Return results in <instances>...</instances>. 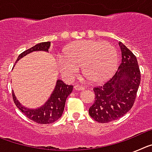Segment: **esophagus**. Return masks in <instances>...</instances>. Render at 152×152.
Wrapping results in <instances>:
<instances>
[{"label": "esophagus", "instance_id": "obj_1", "mask_svg": "<svg viewBox=\"0 0 152 152\" xmlns=\"http://www.w3.org/2000/svg\"><path fill=\"white\" fill-rule=\"evenodd\" d=\"M75 91H83L84 90V87L83 85H79V84H76V85L74 87Z\"/></svg>", "mask_w": 152, "mask_h": 152}]
</instances>
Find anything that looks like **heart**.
<instances>
[{
	"instance_id": "1",
	"label": "heart",
	"mask_w": 152,
	"mask_h": 152,
	"mask_svg": "<svg viewBox=\"0 0 152 152\" xmlns=\"http://www.w3.org/2000/svg\"><path fill=\"white\" fill-rule=\"evenodd\" d=\"M119 62L116 49L107 42L80 40L68 45L58 59L61 73L68 79L75 77L81 68L92 83H102L115 72Z\"/></svg>"
}]
</instances>
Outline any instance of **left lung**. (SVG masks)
<instances>
[{"instance_id":"8db88e82","label":"left lung","mask_w":152,"mask_h":152,"mask_svg":"<svg viewBox=\"0 0 152 152\" xmlns=\"http://www.w3.org/2000/svg\"><path fill=\"white\" fill-rule=\"evenodd\" d=\"M122 61L115 75L102 86L93 88L95 100L89 114L95 121L107 123L121 118L135 103L141 80L139 64L135 55L119 42Z\"/></svg>"}]
</instances>
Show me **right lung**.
<instances>
[{
	"instance_id": "1",
	"label": "right lung",
	"mask_w": 152,
	"mask_h": 152,
	"mask_svg": "<svg viewBox=\"0 0 152 152\" xmlns=\"http://www.w3.org/2000/svg\"><path fill=\"white\" fill-rule=\"evenodd\" d=\"M50 42H40L30 49L23 52L19 55L17 61L21 58L29 54L33 51H45L49 52L50 47ZM73 86L64 84L62 80H58L56 83V88L51 95L49 100L42 107L36 110H30L23 107L17 100L15 95L12 92V96L15 105L28 119L36 122L39 124H50L54 123L61 116L64 111V104L68 95L72 92Z\"/></svg>"
}]
</instances>
